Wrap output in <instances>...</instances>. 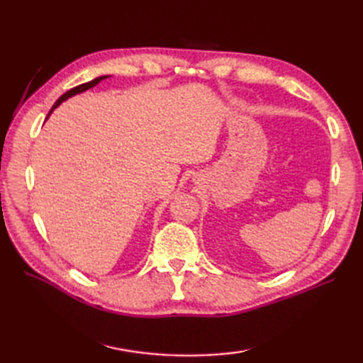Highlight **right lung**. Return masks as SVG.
Instances as JSON below:
<instances>
[{"instance_id": "1", "label": "right lung", "mask_w": 363, "mask_h": 363, "mask_svg": "<svg viewBox=\"0 0 363 363\" xmlns=\"http://www.w3.org/2000/svg\"><path fill=\"white\" fill-rule=\"evenodd\" d=\"M107 78H111L109 74H104V76H98V78H95L94 81H90V82H86V84H81V86H78V87H74V89H70L67 91V94H64L62 96H60L56 103H54V106L51 107V111L48 112V115H46V120L50 118V115L52 113V111L56 109V107H59L60 104H62L64 101H67L68 98H72V96H74V95H79V94H82V91H86V90H89V89H94L96 84H99L101 82L103 79H107Z\"/></svg>"}]
</instances>
